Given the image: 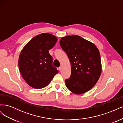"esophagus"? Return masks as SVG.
Wrapping results in <instances>:
<instances>
[{
	"mask_svg": "<svg viewBox=\"0 0 123 123\" xmlns=\"http://www.w3.org/2000/svg\"><path fill=\"white\" fill-rule=\"evenodd\" d=\"M62 65H61L60 67H59V71H61V70H62Z\"/></svg>",
	"mask_w": 123,
	"mask_h": 123,
	"instance_id": "obj_1",
	"label": "esophagus"
}]
</instances>
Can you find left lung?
Listing matches in <instances>:
<instances>
[{
    "instance_id": "left-lung-1",
    "label": "left lung",
    "mask_w": 123,
    "mask_h": 123,
    "mask_svg": "<svg viewBox=\"0 0 123 123\" xmlns=\"http://www.w3.org/2000/svg\"><path fill=\"white\" fill-rule=\"evenodd\" d=\"M59 43L71 65V75L65 80L66 87L76 94L90 90L97 83L102 71L98 48L78 35L63 37Z\"/></svg>"
}]
</instances>
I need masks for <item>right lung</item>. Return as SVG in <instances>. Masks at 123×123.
<instances>
[{"mask_svg": "<svg viewBox=\"0 0 123 123\" xmlns=\"http://www.w3.org/2000/svg\"><path fill=\"white\" fill-rule=\"evenodd\" d=\"M56 42L55 36L43 33L32 38L22 50L18 66L30 86L35 89L45 87L58 72L52 65L53 58L49 52Z\"/></svg>", "mask_w": 123, "mask_h": 123, "instance_id": "obj_1", "label": "right lung"}]
</instances>
